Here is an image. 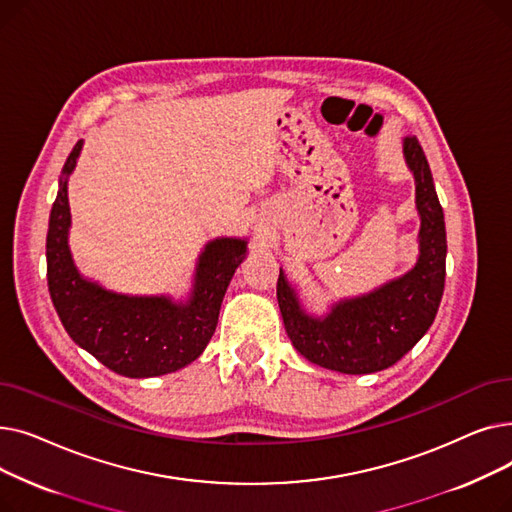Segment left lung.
<instances>
[{
	"label": "left lung",
	"instance_id": "8db88e82",
	"mask_svg": "<svg viewBox=\"0 0 512 512\" xmlns=\"http://www.w3.org/2000/svg\"><path fill=\"white\" fill-rule=\"evenodd\" d=\"M402 153L415 178L421 218L419 257L411 272L369 294L338 301L326 317L303 311L284 272L278 278V305L294 348L311 363L340 373H375L405 357L434 324L446 278V226L432 170L417 137Z\"/></svg>",
	"mask_w": 512,
	"mask_h": 512
}]
</instances>
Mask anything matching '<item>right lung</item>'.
I'll list each match as a JSON object with an SVG mask.
<instances>
[{
  "label": "right lung",
  "mask_w": 512,
  "mask_h": 512,
  "mask_svg": "<svg viewBox=\"0 0 512 512\" xmlns=\"http://www.w3.org/2000/svg\"><path fill=\"white\" fill-rule=\"evenodd\" d=\"M83 141L68 155L47 230V286L68 336L107 369L153 378L193 363L211 340L226 288L247 255V240L215 238L199 255L186 303L170 297H128L78 274L68 247V176Z\"/></svg>",
  "instance_id": "obj_1"
}]
</instances>
